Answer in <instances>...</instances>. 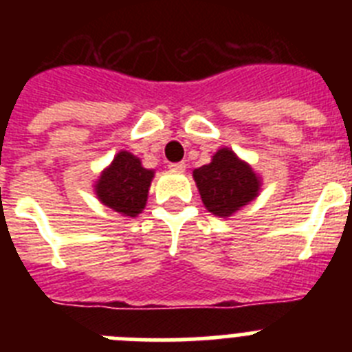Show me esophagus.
Segmentation results:
<instances>
[{"label":"esophagus","instance_id":"obj_1","mask_svg":"<svg viewBox=\"0 0 352 352\" xmlns=\"http://www.w3.org/2000/svg\"><path fill=\"white\" fill-rule=\"evenodd\" d=\"M169 169L176 170V173H183V170L186 169V164H185V162H178V164H170Z\"/></svg>","mask_w":352,"mask_h":352}]
</instances>
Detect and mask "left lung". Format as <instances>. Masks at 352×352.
<instances>
[{
	"label": "left lung",
	"instance_id": "obj_1",
	"mask_svg": "<svg viewBox=\"0 0 352 352\" xmlns=\"http://www.w3.org/2000/svg\"><path fill=\"white\" fill-rule=\"evenodd\" d=\"M203 204L211 214L229 219L259 197L263 179L231 148H220L210 164L192 170Z\"/></svg>",
	"mask_w": 352,
	"mask_h": 352
}]
</instances>
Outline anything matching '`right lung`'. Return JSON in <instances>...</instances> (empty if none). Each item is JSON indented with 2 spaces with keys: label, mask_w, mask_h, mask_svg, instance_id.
Instances as JSON below:
<instances>
[{
  "label": "right lung",
  "mask_w": 352,
  "mask_h": 352,
  "mask_svg": "<svg viewBox=\"0 0 352 352\" xmlns=\"http://www.w3.org/2000/svg\"><path fill=\"white\" fill-rule=\"evenodd\" d=\"M155 178L153 169H146L141 158L121 149L100 173L93 185L96 199L126 219L142 213L148 192Z\"/></svg>",
  "instance_id": "right-lung-1"
}]
</instances>
